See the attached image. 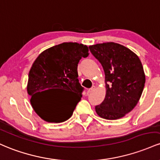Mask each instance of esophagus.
<instances>
[{
  "label": "esophagus",
  "mask_w": 160,
  "mask_h": 160,
  "mask_svg": "<svg viewBox=\"0 0 160 160\" xmlns=\"http://www.w3.org/2000/svg\"><path fill=\"white\" fill-rule=\"evenodd\" d=\"M94 88H95V86H94V85H93L92 87L91 88H89L88 90V94H89V93H91V92H92L93 91H94Z\"/></svg>",
  "instance_id": "1"
}]
</instances>
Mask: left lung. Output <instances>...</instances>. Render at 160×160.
<instances>
[{"label": "left lung", "mask_w": 160, "mask_h": 160, "mask_svg": "<svg viewBox=\"0 0 160 160\" xmlns=\"http://www.w3.org/2000/svg\"><path fill=\"white\" fill-rule=\"evenodd\" d=\"M105 73L107 93L95 107L99 116L114 120L123 117L137 105L145 84L143 68L134 52L119 44L107 42L89 46Z\"/></svg>", "instance_id": "left-lung-1"}]
</instances>
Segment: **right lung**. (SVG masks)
I'll list each match as a JSON object with an SVG mask.
<instances>
[{
	"mask_svg": "<svg viewBox=\"0 0 160 160\" xmlns=\"http://www.w3.org/2000/svg\"><path fill=\"white\" fill-rule=\"evenodd\" d=\"M88 56L86 45L65 42L43 51L33 62L27 91L34 110L44 121L59 123L71 117L84 90L78 82V64ZM51 89H62L66 94H52Z\"/></svg>",
	"mask_w": 160,
	"mask_h": 160,
	"instance_id": "right-lung-1",
	"label": "right lung"
}]
</instances>
